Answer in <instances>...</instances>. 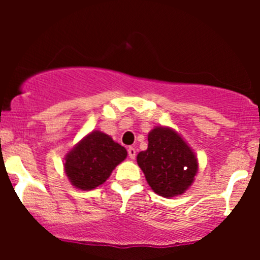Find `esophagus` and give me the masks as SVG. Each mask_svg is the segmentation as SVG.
I'll use <instances>...</instances> for the list:
<instances>
[{
  "label": "esophagus",
  "instance_id": "34e87169",
  "mask_svg": "<svg viewBox=\"0 0 260 260\" xmlns=\"http://www.w3.org/2000/svg\"><path fill=\"white\" fill-rule=\"evenodd\" d=\"M128 156H129V158L135 159V157H136V148H135V147H128Z\"/></svg>",
  "mask_w": 260,
  "mask_h": 260
}]
</instances>
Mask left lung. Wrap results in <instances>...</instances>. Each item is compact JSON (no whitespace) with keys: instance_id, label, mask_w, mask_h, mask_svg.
<instances>
[{"instance_id":"8db88e82","label":"left lung","mask_w":260,"mask_h":260,"mask_svg":"<svg viewBox=\"0 0 260 260\" xmlns=\"http://www.w3.org/2000/svg\"><path fill=\"white\" fill-rule=\"evenodd\" d=\"M137 164L152 190L165 198L185 192L198 172V159L185 141L170 128H154L148 148L137 156Z\"/></svg>"}]
</instances>
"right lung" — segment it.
<instances>
[{
  "mask_svg": "<svg viewBox=\"0 0 260 260\" xmlns=\"http://www.w3.org/2000/svg\"><path fill=\"white\" fill-rule=\"evenodd\" d=\"M127 157L124 147L108 135L91 132L65 158V172L74 186L91 190L104 183L118 164Z\"/></svg>",
  "mask_w": 260,
  "mask_h": 260,
  "instance_id": "add662e5",
  "label": "right lung"
}]
</instances>
